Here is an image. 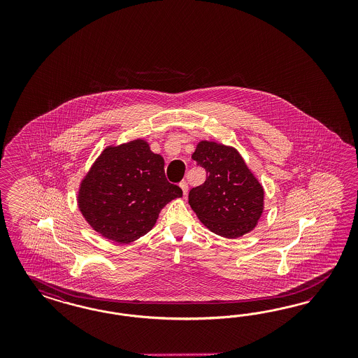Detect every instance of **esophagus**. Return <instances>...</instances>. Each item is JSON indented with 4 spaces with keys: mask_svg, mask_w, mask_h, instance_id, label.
<instances>
[{
    "mask_svg": "<svg viewBox=\"0 0 358 358\" xmlns=\"http://www.w3.org/2000/svg\"><path fill=\"white\" fill-rule=\"evenodd\" d=\"M180 187L182 189V193H184V196H186V195H187V190H189V186H187V184H186L185 181H182V182L180 184Z\"/></svg>",
    "mask_w": 358,
    "mask_h": 358,
    "instance_id": "1",
    "label": "esophagus"
}]
</instances>
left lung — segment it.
<instances>
[{"instance_id":"obj_1","label":"left lung","mask_w":358,"mask_h":358,"mask_svg":"<svg viewBox=\"0 0 358 358\" xmlns=\"http://www.w3.org/2000/svg\"><path fill=\"white\" fill-rule=\"evenodd\" d=\"M192 159L206 169V181L189 193V205L211 232L241 238L257 226L264 213V187L238 150L201 141Z\"/></svg>"}]
</instances>
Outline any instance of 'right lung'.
I'll list each match as a JSON object with an SVG mask.
<instances>
[{
  "mask_svg": "<svg viewBox=\"0 0 358 358\" xmlns=\"http://www.w3.org/2000/svg\"><path fill=\"white\" fill-rule=\"evenodd\" d=\"M180 196L182 190L165 178L163 157L136 139L101 152L80 184L77 203L99 235L129 244L150 232L163 207Z\"/></svg>",
  "mask_w": 358,
  "mask_h": 358,
  "instance_id": "right-lung-1",
  "label": "right lung"
}]
</instances>
